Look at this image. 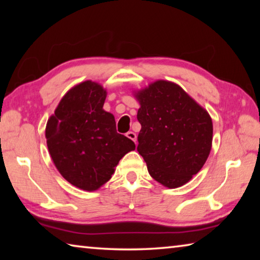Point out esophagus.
Returning a JSON list of instances; mask_svg holds the SVG:
<instances>
[{
	"label": "esophagus",
	"instance_id": "obj_1",
	"mask_svg": "<svg viewBox=\"0 0 260 260\" xmlns=\"http://www.w3.org/2000/svg\"><path fill=\"white\" fill-rule=\"evenodd\" d=\"M126 136L128 139H131L132 141H134V142H136V134L134 133V132H128V133L126 134Z\"/></svg>",
	"mask_w": 260,
	"mask_h": 260
}]
</instances>
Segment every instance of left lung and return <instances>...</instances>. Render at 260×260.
Here are the masks:
<instances>
[{"label": "left lung", "mask_w": 260, "mask_h": 260, "mask_svg": "<svg viewBox=\"0 0 260 260\" xmlns=\"http://www.w3.org/2000/svg\"><path fill=\"white\" fill-rule=\"evenodd\" d=\"M134 95L141 105L138 151L149 174L167 188L183 186L210 155L213 135L210 114L171 81L157 80Z\"/></svg>", "instance_id": "8db88e82"}]
</instances>
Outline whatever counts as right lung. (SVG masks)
Masks as SVG:
<instances>
[{
	"label": "right lung",
	"mask_w": 260,
	"mask_h": 260,
	"mask_svg": "<svg viewBox=\"0 0 260 260\" xmlns=\"http://www.w3.org/2000/svg\"><path fill=\"white\" fill-rule=\"evenodd\" d=\"M107 90L87 80L71 88L48 119V150L67 181L87 191L111 179L114 167L135 144L117 133L112 113L103 110Z\"/></svg>",
	"instance_id": "add662e5"
}]
</instances>
